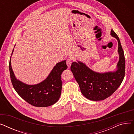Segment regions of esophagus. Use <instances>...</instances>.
I'll use <instances>...</instances> for the list:
<instances>
[{
    "label": "esophagus",
    "mask_w": 134,
    "mask_h": 134,
    "mask_svg": "<svg viewBox=\"0 0 134 134\" xmlns=\"http://www.w3.org/2000/svg\"><path fill=\"white\" fill-rule=\"evenodd\" d=\"M72 62V58H68V59L67 60V61H66V63H67V65L68 66V67H69L70 66H71Z\"/></svg>",
    "instance_id": "1"
}]
</instances>
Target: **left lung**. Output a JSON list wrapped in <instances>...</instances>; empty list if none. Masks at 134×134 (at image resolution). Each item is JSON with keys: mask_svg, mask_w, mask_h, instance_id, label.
<instances>
[{"mask_svg": "<svg viewBox=\"0 0 134 134\" xmlns=\"http://www.w3.org/2000/svg\"><path fill=\"white\" fill-rule=\"evenodd\" d=\"M111 35L117 40L118 43L119 60L116 72L97 73L79 61L73 62L71 66V71L79 84L82 94L91 100H102L111 96L121 85L124 78L125 62L124 51L118 36L112 29Z\"/></svg>", "mask_w": 134, "mask_h": 134, "instance_id": "1", "label": "left lung"}]
</instances>
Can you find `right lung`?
<instances>
[{
    "instance_id": "add662e5",
    "label": "right lung",
    "mask_w": 134,
    "mask_h": 134,
    "mask_svg": "<svg viewBox=\"0 0 134 134\" xmlns=\"http://www.w3.org/2000/svg\"><path fill=\"white\" fill-rule=\"evenodd\" d=\"M13 51V49L12 53ZM67 68L65 60L59 62L43 81L37 85H29L16 79L11 67V58L9 62L10 78L14 89L24 100L36 107H49L58 101L62 85L61 75Z\"/></svg>"
}]
</instances>
